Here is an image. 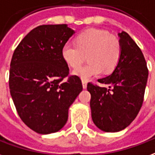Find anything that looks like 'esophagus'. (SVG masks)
Listing matches in <instances>:
<instances>
[{
  "label": "esophagus",
  "mask_w": 155,
  "mask_h": 155,
  "mask_svg": "<svg viewBox=\"0 0 155 155\" xmlns=\"http://www.w3.org/2000/svg\"><path fill=\"white\" fill-rule=\"evenodd\" d=\"M82 87H83V88H87V80H85V79H82Z\"/></svg>",
  "instance_id": "obj_1"
}]
</instances>
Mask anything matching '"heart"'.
<instances>
[{"instance_id": "obj_1", "label": "heart", "mask_w": 155, "mask_h": 155, "mask_svg": "<svg viewBox=\"0 0 155 155\" xmlns=\"http://www.w3.org/2000/svg\"><path fill=\"white\" fill-rule=\"evenodd\" d=\"M76 44L66 43L62 56L71 68H76L88 56L89 63L74 70V74L87 80L104 72L111 73L121 54V44L118 37L106 30L90 29L77 36Z\"/></svg>"}]
</instances>
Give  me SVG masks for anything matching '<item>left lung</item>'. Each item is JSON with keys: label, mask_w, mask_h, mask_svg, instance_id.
Returning <instances> with one entry per match:
<instances>
[{"label": "left lung", "mask_w": 155, "mask_h": 155, "mask_svg": "<svg viewBox=\"0 0 155 155\" xmlns=\"http://www.w3.org/2000/svg\"><path fill=\"white\" fill-rule=\"evenodd\" d=\"M121 54L116 68L109 76L98 79L103 86L87 83L91 93V118L98 128L117 132L126 128L140 110L148 71L144 54L131 37L119 33Z\"/></svg>", "instance_id": "8db88e82"}]
</instances>
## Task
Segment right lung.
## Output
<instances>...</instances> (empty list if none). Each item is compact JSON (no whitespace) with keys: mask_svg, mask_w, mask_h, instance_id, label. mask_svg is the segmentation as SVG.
I'll return each mask as SVG.
<instances>
[{"mask_svg":"<svg viewBox=\"0 0 155 155\" xmlns=\"http://www.w3.org/2000/svg\"><path fill=\"white\" fill-rule=\"evenodd\" d=\"M74 33L64 24L39 25L20 41L11 58V97L22 121L39 134L63 128L68 108L82 91L81 79L69 76L62 56L63 46Z\"/></svg>","mask_w":155,"mask_h":155,"instance_id":"right-lung-1","label":"right lung"}]
</instances>
